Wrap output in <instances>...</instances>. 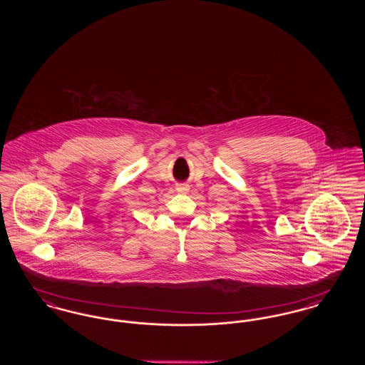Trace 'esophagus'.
<instances>
[{"instance_id":"esophagus-1","label":"esophagus","mask_w":365,"mask_h":365,"mask_svg":"<svg viewBox=\"0 0 365 365\" xmlns=\"http://www.w3.org/2000/svg\"><path fill=\"white\" fill-rule=\"evenodd\" d=\"M187 190H189V187L185 186V185H179V186H178V191H179V192H186Z\"/></svg>"}]
</instances>
